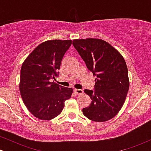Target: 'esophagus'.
<instances>
[{
    "mask_svg": "<svg viewBox=\"0 0 151 151\" xmlns=\"http://www.w3.org/2000/svg\"><path fill=\"white\" fill-rule=\"evenodd\" d=\"M74 92L76 94H81V93H82L83 91H82V89H74Z\"/></svg>",
    "mask_w": 151,
    "mask_h": 151,
    "instance_id": "esophagus-1",
    "label": "esophagus"
}]
</instances>
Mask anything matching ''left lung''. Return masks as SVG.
Wrapping results in <instances>:
<instances>
[{"mask_svg": "<svg viewBox=\"0 0 151 151\" xmlns=\"http://www.w3.org/2000/svg\"><path fill=\"white\" fill-rule=\"evenodd\" d=\"M73 45L96 76L94 90L84 89L91 101L83 108L86 118L104 122L115 116L122 108L129 89L126 61L113 46L96 38L73 40Z\"/></svg>", "mask_w": 151, "mask_h": 151, "instance_id": "obj_1", "label": "left lung"}]
</instances>
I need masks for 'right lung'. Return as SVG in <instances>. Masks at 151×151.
<instances>
[{"instance_id": "obj_1", "label": "right lung", "mask_w": 151, "mask_h": 151, "mask_svg": "<svg viewBox=\"0 0 151 151\" xmlns=\"http://www.w3.org/2000/svg\"><path fill=\"white\" fill-rule=\"evenodd\" d=\"M71 40H53L41 43L22 65L19 88L25 106L34 116L51 120L62 112L73 89L50 79L58 76L62 58Z\"/></svg>"}]
</instances>
